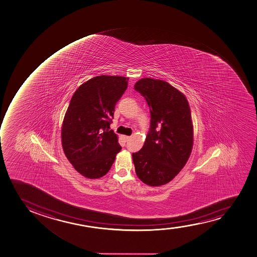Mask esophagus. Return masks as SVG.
I'll return each instance as SVG.
<instances>
[{
  "mask_svg": "<svg viewBox=\"0 0 257 257\" xmlns=\"http://www.w3.org/2000/svg\"><path fill=\"white\" fill-rule=\"evenodd\" d=\"M123 139H124V141L127 142L131 139V137H129V136H123Z\"/></svg>",
  "mask_w": 257,
  "mask_h": 257,
  "instance_id": "esophagus-1",
  "label": "esophagus"
}]
</instances>
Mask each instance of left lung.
I'll use <instances>...</instances> for the list:
<instances>
[{
	"label": "left lung",
	"instance_id": "8db88e82",
	"mask_svg": "<svg viewBox=\"0 0 257 257\" xmlns=\"http://www.w3.org/2000/svg\"><path fill=\"white\" fill-rule=\"evenodd\" d=\"M136 90L146 99L151 114L150 131L145 145L133 154L137 176L156 187L179 174L192 151L194 129L187 99L164 80L141 78Z\"/></svg>",
	"mask_w": 257,
	"mask_h": 257
}]
</instances>
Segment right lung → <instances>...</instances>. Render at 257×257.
Masks as SVG:
<instances>
[{"mask_svg":"<svg viewBox=\"0 0 257 257\" xmlns=\"http://www.w3.org/2000/svg\"><path fill=\"white\" fill-rule=\"evenodd\" d=\"M129 78L100 75L81 84L70 101L61 126V145L67 160L87 179L107 174L121 147L110 130L116 102Z\"/></svg>","mask_w":257,"mask_h":257,"instance_id":"right-lung-1","label":"right lung"}]
</instances>
